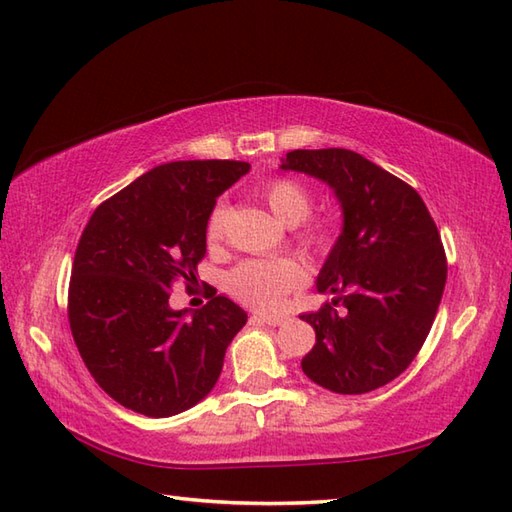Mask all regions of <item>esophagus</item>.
Instances as JSON below:
<instances>
[{
	"label": "esophagus",
	"mask_w": 512,
	"mask_h": 512,
	"mask_svg": "<svg viewBox=\"0 0 512 512\" xmlns=\"http://www.w3.org/2000/svg\"><path fill=\"white\" fill-rule=\"evenodd\" d=\"M259 321H264L266 325H273V328H277V325L286 323V317H281V314H257Z\"/></svg>",
	"instance_id": "esophagus-1"
}]
</instances>
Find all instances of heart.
I'll return each instance as SVG.
<instances>
[{"label":"heart","instance_id":"obj_1","mask_svg":"<svg viewBox=\"0 0 512 512\" xmlns=\"http://www.w3.org/2000/svg\"><path fill=\"white\" fill-rule=\"evenodd\" d=\"M257 195L273 211L281 222L288 226L299 224L297 242L312 255L328 253L334 235L328 224L304 222L310 209L312 198L308 189L292 178H268L259 184ZM226 233V206L215 204L206 220V239L209 244H220ZM308 281V270L297 259L277 257V259H248L235 266L226 277L228 292L246 303L250 308L259 310H277L284 306L290 292L299 290Z\"/></svg>","mask_w":512,"mask_h":512}]
</instances>
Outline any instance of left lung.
Masks as SVG:
<instances>
[{
	"mask_svg": "<svg viewBox=\"0 0 512 512\" xmlns=\"http://www.w3.org/2000/svg\"><path fill=\"white\" fill-rule=\"evenodd\" d=\"M281 169L328 182L343 209L317 277L319 292L336 297L301 314L317 332L301 367L336 394H367L405 372L427 341L447 284L438 226L416 189L356 151L295 149Z\"/></svg>",
	"mask_w": 512,
	"mask_h": 512,
	"instance_id": "8db88e82",
	"label": "left lung"
}]
</instances>
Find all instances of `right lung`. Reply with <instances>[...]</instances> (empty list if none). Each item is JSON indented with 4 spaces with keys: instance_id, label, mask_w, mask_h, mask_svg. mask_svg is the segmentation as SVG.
Wrapping results in <instances>:
<instances>
[{
    "instance_id": "1",
    "label": "right lung",
    "mask_w": 512,
    "mask_h": 512,
    "mask_svg": "<svg viewBox=\"0 0 512 512\" xmlns=\"http://www.w3.org/2000/svg\"><path fill=\"white\" fill-rule=\"evenodd\" d=\"M248 162L178 160L154 167L96 206L72 264L68 321L85 367L118 405L149 418L176 416L209 394L246 312L215 288L187 319L171 310L206 253L217 195Z\"/></svg>"
}]
</instances>
